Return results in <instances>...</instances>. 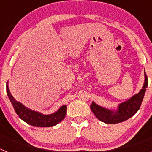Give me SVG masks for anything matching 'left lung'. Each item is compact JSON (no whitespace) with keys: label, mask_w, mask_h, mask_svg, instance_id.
<instances>
[{"label":"left lung","mask_w":152,"mask_h":152,"mask_svg":"<svg viewBox=\"0 0 152 152\" xmlns=\"http://www.w3.org/2000/svg\"><path fill=\"white\" fill-rule=\"evenodd\" d=\"M147 87L148 77L145 72L144 85L141 91L128 100L119 104L116 110L103 108L96 104L94 102H92L91 103V110L99 120L107 124H115L126 121L131 118L139 110Z\"/></svg>","instance_id":"left-lung-1"}]
</instances>
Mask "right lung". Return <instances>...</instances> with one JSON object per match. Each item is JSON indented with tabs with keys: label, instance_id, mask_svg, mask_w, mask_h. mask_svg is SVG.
I'll list each match as a JSON object with an SVG mask.
<instances>
[{
	"label": "right lung",
	"instance_id": "obj_1",
	"mask_svg": "<svg viewBox=\"0 0 152 152\" xmlns=\"http://www.w3.org/2000/svg\"><path fill=\"white\" fill-rule=\"evenodd\" d=\"M7 94L19 117L25 123L31 126H36V127H52L62 121L65 117L67 108L65 105H63L62 107H60L59 110L54 113L44 115L41 113L32 110L25 107L21 103L17 101L10 94L7 84Z\"/></svg>",
	"mask_w": 152,
	"mask_h": 152
}]
</instances>
